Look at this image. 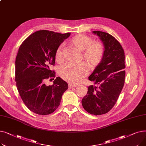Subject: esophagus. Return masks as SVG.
I'll use <instances>...</instances> for the list:
<instances>
[{"instance_id": "obj_1", "label": "esophagus", "mask_w": 146, "mask_h": 146, "mask_svg": "<svg viewBox=\"0 0 146 146\" xmlns=\"http://www.w3.org/2000/svg\"><path fill=\"white\" fill-rule=\"evenodd\" d=\"M76 86V85H74V84H72V83H68V88L69 89L73 88H74Z\"/></svg>"}]
</instances>
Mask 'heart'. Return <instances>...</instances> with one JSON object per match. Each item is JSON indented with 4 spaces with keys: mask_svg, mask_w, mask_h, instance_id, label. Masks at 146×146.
Masks as SVG:
<instances>
[{
    "mask_svg": "<svg viewBox=\"0 0 146 146\" xmlns=\"http://www.w3.org/2000/svg\"><path fill=\"white\" fill-rule=\"evenodd\" d=\"M70 44L80 51H83V56L91 67H96L102 61L104 54L105 48L102 43L93 42L90 36L78 34L73 36L70 41ZM63 45H60L55 54L56 61L58 63L63 60ZM89 67L84 63L78 64H65L59 68L61 77L71 83H78L88 74Z\"/></svg>",
    "mask_w": 146,
    "mask_h": 146,
    "instance_id": "heart-1",
    "label": "heart"
}]
</instances>
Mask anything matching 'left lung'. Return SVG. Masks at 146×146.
<instances>
[{"label":"left lung","mask_w":146,"mask_h":146,"mask_svg":"<svg viewBox=\"0 0 146 146\" xmlns=\"http://www.w3.org/2000/svg\"><path fill=\"white\" fill-rule=\"evenodd\" d=\"M103 42L104 57L89 80L98 87L90 85L82 99V104L88 113L100 115L109 112L115 104L125 82V53L121 44L112 35L105 32L94 31Z\"/></svg>","instance_id":"obj_1"}]
</instances>
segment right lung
Returning <instances> with one entry per match:
<instances>
[{"label":"right lung","mask_w":146,"mask_h":146,"mask_svg":"<svg viewBox=\"0 0 146 146\" xmlns=\"http://www.w3.org/2000/svg\"><path fill=\"white\" fill-rule=\"evenodd\" d=\"M70 35V33L38 31L26 38L19 48L15 60L17 87L26 106L36 114L52 113L68 89L67 82L60 77L53 81L52 85L47 86L45 82L55 78L51 66L55 64L56 51Z\"/></svg>","instance_id":"right-lung-1"}]
</instances>
